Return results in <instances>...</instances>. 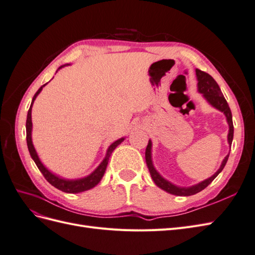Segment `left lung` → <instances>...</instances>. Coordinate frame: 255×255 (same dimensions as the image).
<instances>
[{"mask_svg": "<svg viewBox=\"0 0 255 255\" xmlns=\"http://www.w3.org/2000/svg\"><path fill=\"white\" fill-rule=\"evenodd\" d=\"M196 74L198 79V90L200 94H202L203 97L207 100V102L212 106H214L215 109L219 110L220 112H222L226 115L227 121L229 123L228 141L231 146L233 140V135H234V127H233V120H232V113H231L227 100L225 99V97H223L217 82H216L210 74L204 71L199 70V69H196ZM151 146H152V142L151 140H149V143L146 145V149H145V163H146V166H148L152 180L159 188L169 192V194L175 195V196L187 197V196L196 195L198 192L203 190L215 180V177L222 171V169L225 168L229 158V154H228V155L225 157V159L222 160V164L218 169V171L214 175H212L210 179H206L203 182L194 185V186H190V187H179V186H175V185H173L172 183L168 182L167 180H165L164 177L156 171V169L154 168L152 163V157H151Z\"/></svg>", "mask_w": 255, "mask_h": 255, "instance_id": "8db88e82", "label": "left lung"}]
</instances>
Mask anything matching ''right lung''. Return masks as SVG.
<instances>
[{"label": "right lung", "instance_id": "right-lung-1", "mask_svg": "<svg viewBox=\"0 0 255 255\" xmlns=\"http://www.w3.org/2000/svg\"><path fill=\"white\" fill-rule=\"evenodd\" d=\"M44 86H45V85H43V86H41L39 89H38V91L33 97L32 104H30L28 113H27V118H26V142H27V148H28L30 156H32V158L34 159L35 164L38 167V169H39L41 173L43 174L44 179L47 180L51 185H53V186L55 188H57L61 191L68 192V194H78V192L88 190L92 187H95L96 185L100 181H101V179L104 175V172L106 170L107 164H109V159H110L111 154L123 140H125V138H120V139L116 140L115 142H113L109 146V149H107V152H106V156L103 159L102 163L100 164L96 170L92 172L91 174H89L88 176L83 177V179H79V180H66V179H63V177H59L55 174H53L51 171H49L48 169L43 166V164L40 161L39 157H38V155H37V152L34 148V145H33V142H32V127H33V125H32V106H33V103L35 101L36 97L40 94V91L42 90V88Z\"/></svg>", "mask_w": 255, "mask_h": 255}]
</instances>
